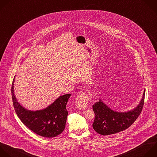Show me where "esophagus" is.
Here are the masks:
<instances>
[{
	"mask_svg": "<svg viewBox=\"0 0 157 157\" xmlns=\"http://www.w3.org/2000/svg\"><path fill=\"white\" fill-rule=\"evenodd\" d=\"M89 97L86 94L82 93L78 95L76 98V105L79 110H84L87 105Z\"/></svg>",
	"mask_w": 157,
	"mask_h": 157,
	"instance_id": "esophagus-1",
	"label": "esophagus"
}]
</instances>
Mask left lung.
<instances>
[{"label":"left lung","instance_id":"8db88e82","mask_svg":"<svg viewBox=\"0 0 157 157\" xmlns=\"http://www.w3.org/2000/svg\"><path fill=\"white\" fill-rule=\"evenodd\" d=\"M145 90L139 105L132 110L117 112L107 106L101 100L92 105L95 119L92 124L94 129L103 136L110 135L124 131L130 127L140 115L145 98Z\"/></svg>","mask_w":157,"mask_h":157}]
</instances>
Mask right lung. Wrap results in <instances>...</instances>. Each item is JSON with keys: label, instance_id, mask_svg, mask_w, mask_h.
<instances>
[{"label": "right lung", "instance_id": "right-lung-1", "mask_svg": "<svg viewBox=\"0 0 157 157\" xmlns=\"http://www.w3.org/2000/svg\"><path fill=\"white\" fill-rule=\"evenodd\" d=\"M13 80L12 97L14 109L21 122L30 130L44 137H54L60 134L65 128L68 112L67 103L71 94L60 96L47 108L37 111L25 109L17 101L13 90Z\"/></svg>", "mask_w": 157, "mask_h": 157}]
</instances>
